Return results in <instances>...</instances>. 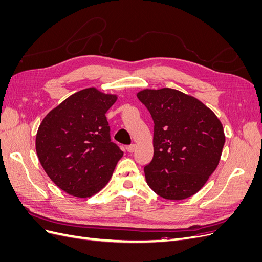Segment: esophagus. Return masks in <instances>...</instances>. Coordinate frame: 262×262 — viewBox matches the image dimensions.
<instances>
[{"instance_id": "esophagus-1", "label": "esophagus", "mask_w": 262, "mask_h": 262, "mask_svg": "<svg viewBox=\"0 0 262 262\" xmlns=\"http://www.w3.org/2000/svg\"><path fill=\"white\" fill-rule=\"evenodd\" d=\"M136 147H137L136 144H130V145L126 146V149H128V152L132 153V152H134V149H136Z\"/></svg>"}]
</instances>
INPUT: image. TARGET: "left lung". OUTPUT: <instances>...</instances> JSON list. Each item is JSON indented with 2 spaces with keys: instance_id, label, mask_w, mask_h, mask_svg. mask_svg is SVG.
I'll return each instance as SVG.
<instances>
[{
  "instance_id": "obj_1",
  "label": "left lung",
  "mask_w": 262,
  "mask_h": 262,
  "mask_svg": "<svg viewBox=\"0 0 262 262\" xmlns=\"http://www.w3.org/2000/svg\"><path fill=\"white\" fill-rule=\"evenodd\" d=\"M137 96L154 121V155L144 166L147 185L164 199H187L217 167L223 125L200 100L177 90H144Z\"/></svg>"
}]
</instances>
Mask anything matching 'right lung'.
Instances as JSON below:
<instances>
[{
	"mask_svg": "<svg viewBox=\"0 0 262 262\" xmlns=\"http://www.w3.org/2000/svg\"><path fill=\"white\" fill-rule=\"evenodd\" d=\"M117 100L94 87L71 95L39 125L36 152L47 175L77 198L97 193L123 152L112 142L106 113Z\"/></svg>",
	"mask_w": 262,
	"mask_h": 262,
	"instance_id": "right-lung-1",
	"label": "right lung"
}]
</instances>
